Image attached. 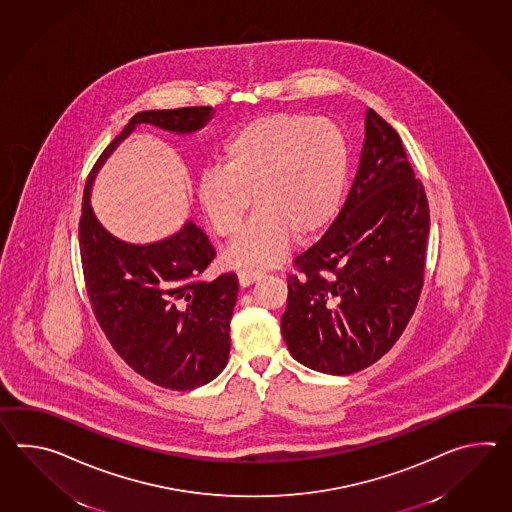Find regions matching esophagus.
Instances as JSON below:
<instances>
[{
    "label": "esophagus",
    "instance_id": "34e87169",
    "mask_svg": "<svg viewBox=\"0 0 512 512\" xmlns=\"http://www.w3.org/2000/svg\"><path fill=\"white\" fill-rule=\"evenodd\" d=\"M262 277H264V272H261V270H240L239 284L242 288H246L250 284L257 283Z\"/></svg>",
    "mask_w": 512,
    "mask_h": 512
}]
</instances>
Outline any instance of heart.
I'll use <instances>...</instances> for the list:
<instances>
[{
  "label": "heart",
  "mask_w": 512,
  "mask_h": 512,
  "mask_svg": "<svg viewBox=\"0 0 512 512\" xmlns=\"http://www.w3.org/2000/svg\"><path fill=\"white\" fill-rule=\"evenodd\" d=\"M351 167L347 134L327 117L262 115L229 139L224 165L205 169L198 202L220 237H233L253 202L250 224L229 246L237 266H273L297 237L325 228L340 209Z\"/></svg>",
  "instance_id": "b5f03b06"
}]
</instances>
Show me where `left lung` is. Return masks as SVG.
Instances as JSON below:
<instances>
[{"mask_svg": "<svg viewBox=\"0 0 512 512\" xmlns=\"http://www.w3.org/2000/svg\"><path fill=\"white\" fill-rule=\"evenodd\" d=\"M351 191L288 277L281 332L299 364L353 375L406 329L424 279L430 209L402 141L371 108Z\"/></svg>", "mask_w": 512, "mask_h": 512, "instance_id": "obj_1", "label": "left lung"}]
</instances>
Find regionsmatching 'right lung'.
Here are the masks:
<instances>
[{"label":"right lung","instance_id":"1","mask_svg":"<svg viewBox=\"0 0 512 512\" xmlns=\"http://www.w3.org/2000/svg\"><path fill=\"white\" fill-rule=\"evenodd\" d=\"M213 115L209 106L134 115L93 165L82 196L80 259L95 318L137 375L176 391L209 384L228 364L237 275L224 273L213 281H200L215 250L191 220L156 242L117 239L95 215L91 191L106 159L136 126L193 136Z\"/></svg>","mask_w":512,"mask_h":512}]
</instances>
